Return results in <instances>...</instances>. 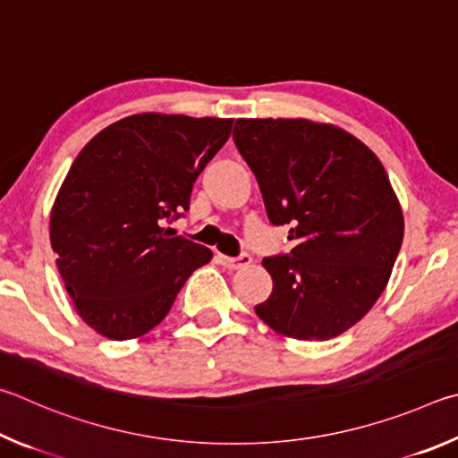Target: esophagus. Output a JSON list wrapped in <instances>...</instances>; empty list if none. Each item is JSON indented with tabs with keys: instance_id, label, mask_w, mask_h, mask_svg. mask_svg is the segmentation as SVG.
<instances>
[{
	"instance_id": "34e87169",
	"label": "esophagus",
	"mask_w": 458,
	"mask_h": 458,
	"mask_svg": "<svg viewBox=\"0 0 458 458\" xmlns=\"http://www.w3.org/2000/svg\"><path fill=\"white\" fill-rule=\"evenodd\" d=\"M216 259H219V263L221 266L225 267V269H231V271H235V269H243V267H247L251 263V255H247V253H243V255H239V258H227V255H216Z\"/></svg>"
}]
</instances>
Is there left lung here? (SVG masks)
Returning <instances> with one entry per match:
<instances>
[{
	"instance_id": "obj_1",
	"label": "left lung",
	"mask_w": 458,
	"mask_h": 458,
	"mask_svg": "<svg viewBox=\"0 0 458 458\" xmlns=\"http://www.w3.org/2000/svg\"><path fill=\"white\" fill-rule=\"evenodd\" d=\"M233 140L269 221L290 225L295 242L292 253L263 259L274 290L255 314L295 340L350 330L388 285L404 237L378 157L344 128L306 118H239Z\"/></svg>"
}]
</instances>
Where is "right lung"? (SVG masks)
<instances>
[{
	"mask_svg": "<svg viewBox=\"0 0 458 458\" xmlns=\"http://www.w3.org/2000/svg\"><path fill=\"white\" fill-rule=\"evenodd\" d=\"M233 118L142 112L80 150L54 200L50 242L78 316L110 340L163 322L213 251L163 225L187 211L197 176L227 142Z\"/></svg>",
	"mask_w": 458,
	"mask_h": 458,
	"instance_id": "obj_1",
	"label": "right lung"
}]
</instances>
